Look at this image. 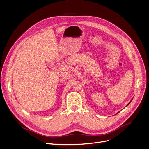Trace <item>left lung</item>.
<instances>
[{
	"mask_svg": "<svg viewBox=\"0 0 149 149\" xmlns=\"http://www.w3.org/2000/svg\"><path fill=\"white\" fill-rule=\"evenodd\" d=\"M131 101H132V100H131ZM131 101H130V102H131ZM130 102H129V104H128V105H129V104H130Z\"/></svg>",
	"mask_w": 149,
	"mask_h": 149,
	"instance_id": "8db88e82",
	"label": "left lung"
}]
</instances>
